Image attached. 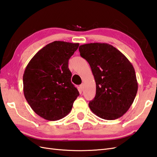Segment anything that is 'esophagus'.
I'll return each mask as SVG.
<instances>
[{
	"label": "esophagus",
	"instance_id": "34e87169",
	"mask_svg": "<svg viewBox=\"0 0 157 157\" xmlns=\"http://www.w3.org/2000/svg\"><path fill=\"white\" fill-rule=\"evenodd\" d=\"M79 91H80V92H82L83 89V84H81V85H80L79 87Z\"/></svg>",
	"mask_w": 157,
	"mask_h": 157
}]
</instances>
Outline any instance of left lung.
I'll use <instances>...</instances> for the list:
<instances>
[{
    "instance_id": "8db88e82",
    "label": "left lung",
    "mask_w": 157,
    "mask_h": 157,
    "mask_svg": "<svg viewBox=\"0 0 157 157\" xmlns=\"http://www.w3.org/2000/svg\"><path fill=\"white\" fill-rule=\"evenodd\" d=\"M80 56L88 62L96 84L89 107L98 117L112 120L128 110L138 91L134 67L124 55L108 43L80 45Z\"/></svg>"
}]
</instances>
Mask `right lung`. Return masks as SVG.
<instances>
[{
	"label": "right lung",
	"instance_id": "obj_1",
	"mask_svg": "<svg viewBox=\"0 0 157 157\" xmlns=\"http://www.w3.org/2000/svg\"><path fill=\"white\" fill-rule=\"evenodd\" d=\"M79 43L56 41L36 53L23 74L25 99L36 114L51 121L66 116L79 95L71 82L68 61Z\"/></svg>",
	"mask_w": 157,
	"mask_h": 157
}]
</instances>
